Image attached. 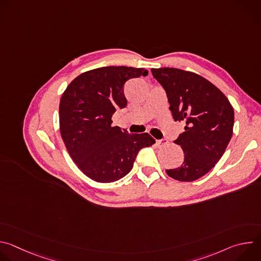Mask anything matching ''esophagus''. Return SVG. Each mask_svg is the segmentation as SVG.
Wrapping results in <instances>:
<instances>
[{
	"mask_svg": "<svg viewBox=\"0 0 261 261\" xmlns=\"http://www.w3.org/2000/svg\"><path fill=\"white\" fill-rule=\"evenodd\" d=\"M167 143V140L166 139H160V140H157V144L159 145V146H163V145H165Z\"/></svg>",
	"mask_w": 261,
	"mask_h": 261,
	"instance_id": "esophagus-1",
	"label": "esophagus"
}]
</instances>
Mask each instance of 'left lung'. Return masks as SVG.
<instances>
[{"label":"left lung","mask_w":261,"mask_h":261,"mask_svg":"<svg viewBox=\"0 0 261 261\" xmlns=\"http://www.w3.org/2000/svg\"><path fill=\"white\" fill-rule=\"evenodd\" d=\"M151 71L167 94L173 120L185 124L174 140L182 148L184 162L165 171L180 181L198 179L226 150L233 131V108L224 94L196 73L176 68Z\"/></svg>","instance_id":"1"}]
</instances>
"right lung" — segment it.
<instances>
[{
	"label": "right lung",
	"mask_w": 261,
	"mask_h": 261,
	"mask_svg": "<svg viewBox=\"0 0 261 261\" xmlns=\"http://www.w3.org/2000/svg\"><path fill=\"white\" fill-rule=\"evenodd\" d=\"M147 73L126 66L97 68L82 73L63 93L59 107L63 141L72 160L93 180L124 177L141 148L155 143L148 133L131 134L111 125L115 111L127 106L126 82Z\"/></svg>",
	"instance_id": "1"
}]
</instances>
